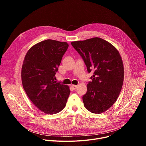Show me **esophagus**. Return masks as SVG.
Masks as SVG:
<instances>
[{
	"mask_svg": "<svg viewBox=\"0 0 146 146\" xmlns=\"http://www.w3.org/2000/svg\"><path fill=\"white\" fill-rule=\"evenodd\" d=\"M71 87H72L73 90H76V89L77 88V86H76V85H72V86H71Z\"/></svg>",
	"mask_w": 146,
	"mask_h": 146,
	"instance_id": "34e87169",
	"label": "esophagus"
}]
</instances>
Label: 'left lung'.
I'll list each match as a JSON object with an SVG mask.
<instances>
[{"label": "left lung", "instance_id": "1", "mask_svg": "<svg viewBox=\"0 0 146 146\" xmlns=\"http://www.w3.org/2000/svg\"><path fill=\"white\" fill-rule=\"evenodd\" d=\"M71 44L84 60L88 72L95 70L82 96L84 107L95 114L106 111L117 100L123 85V65L118 50L97 37Z\"/></svg>", "mask_w": 146, "mask_h": 146}]
</instances>
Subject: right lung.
I'll use <instances>...</instances> for the list:
<instances>
[{
	"mask_svg": "<svg viewBox=\"0 0 146 146\" xmlns=\"http://www.w3.org/2000/svg\"><path fill=\"white\" fill-rule=\"evenodd\" d=\"M69 45L47 39L35 44L27 52L21 69L23 88L34 105L47 114L64 109L69 87L57 83L55 74Z\"/></svg>",
	"mask_w": 146,
	"mask_h": 146,
	"instance_id": "obj_1",
	"label": "right lung"
}]
</instances>
